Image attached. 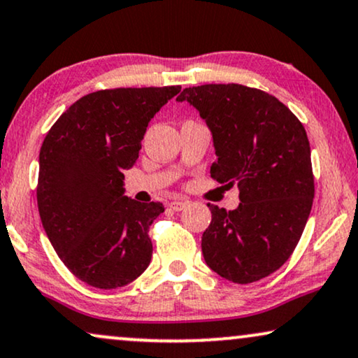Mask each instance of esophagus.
Masks as SVG:
<instances>
[{
    "mask_svg": "<svg viewBox=\"0 0 358 358\" xmlns=\"http://www.w3.org/2000/svg\"><path fill=\"white\" fill-rule=\"evenodd\" d=\"M188 201H183V199H175V201H170L169 203V208L171 211H183L185 208H187Z\"/></svg>",
    "mask_w": 358,
    "mask_h": 358,
    "instance_id": "esophagus-1",
    "label": "esophagus"
}]
</instances>
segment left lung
I'll list each match as a JSON object with an SVG mask.
<instances>
[{
	"label": "left lung",
	"mask_w": 358,
	"mask_h": 358,
	"mask_svg": "<svg viewBox=\"0 0 358 358\" xmlns=\"http://www.w3.org/2000/svg\"><path fill=\"white\" fill-rule=\"evenodd\" d=\"M176 101L192 104L211 131L213 178L241 188L232 211L208 204L204 262L229 282L265 278L292 255L311 213L314 178L303 124L275 96L244 85L185 88Z\"/></svg>",
	"instance_id": "obj_1"
}]
</instances>
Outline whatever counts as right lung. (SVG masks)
<instances>
[{
  "label": "right lung",
  "mask_w": 358,
  "mask_h": 358,
  "mask_svg": "<svg viewBox=\"0 0 358 358\" xmlns=\"http://www.w3.org/2000/svg\"><path fill=\"white\" fill-rule=\"evenodd\" d=\"M180 90L90 93L57 119L42 142V226L66 268L90 287H126L150 264L147 231L165 208L126 196L122 171L136 165L150 119Z\"/></svg>",
  "instance_id": "add662e5"
}]
</instances>
